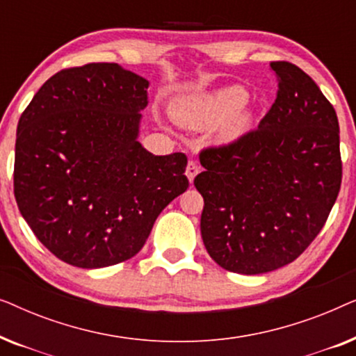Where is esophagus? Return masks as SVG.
I'll use <instances>...</instances> for the list:
<instances>
[{"instance_id": "esophagus-1", "label": "esophagus", "mask_w": 356, "mask_h": 356, "mask_svg": "<svg viewBox=\"0 0 356 356\" xmlns=\"http://www.w3.org/2000/svg\"><path fill=\"white\" fill-rule=\"evenodd\" d=\"M199 165L197 162H194V160H189L188 162V167H186V177L189 179V183L194 181V178H196V175L199 173Z\"/></svg>"}]
</instances>
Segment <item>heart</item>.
I'll use <instances>...</instances> for the list:
<instances>
[{
  "instance_id": "heart-1",
  "label": "heart",
  "mask_w": 356,
  "mask_h": 356,
  "mask_svg": "<svg viewBox=\"0 0 356 356\" xmlns=\"http://www.w3.org/2000/svg\"><path fill=\"white\" fill-rule=\"evenodd\" d=\"M248 92L240 86L218 89L201 99L181 102L173 115L179 123L191 128L218 126L217 139L232 143L250 129L252 113L246 108Z\"/></svg>"
}]
</instances>
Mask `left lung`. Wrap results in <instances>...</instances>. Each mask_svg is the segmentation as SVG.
<instances>
[{
  "label": "left lung",
  "mask_w": 356,
  "mask_h": 356,
  "mask_svg": "<svg viewBox=\"0 0 356 356\" xmlns=\"http://www.w3.org/2000/svg\"><path fill=\"white\" fill-rule=\"evenodd\" d=\"M277 99L257 129L199 154L204 246L223 269L264 274L318 236L342 183L339 120L298 66L270 63Z\"/></svg>",
  "instance_id": "obj_1"
}]
</instances>
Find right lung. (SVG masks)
I'll return each instance as SVG.
<instances>
[{
    "label": "right lung",
    "instance_id": "1",
    "mask_svg": "<svg viewBox=\"0 0 356 356\" xmlns=\"http://www.w3.org/2000/svg\"><path fill=\"white\" fill-rule=\"evenodd\" d=\"M147 87L116 63H90L51 76L21 115L14 196L38 241L67 264L131 259L189 186L186 155H154L138 140Z\"/></svg>",
    "mask_w": 356,
    "mask_h": 356
}]
</instances>
